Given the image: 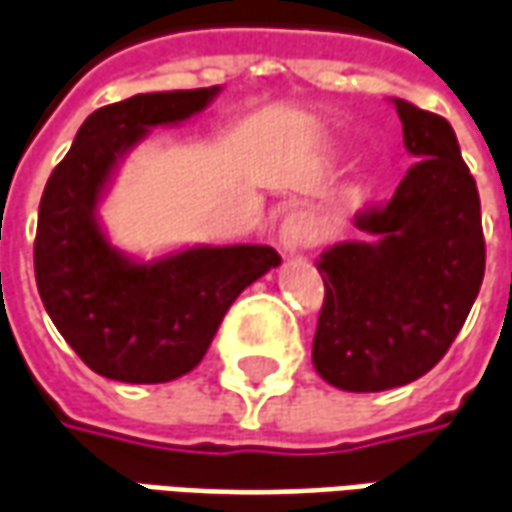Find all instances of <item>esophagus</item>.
<instances>
[{
  "mask_svg": "<svg viewBox=\"0 0 512 512\" xmlns=\"http://www.w3.org/2000/svg\"><path fill=\"white\" fill-rule=\"evenodd\" d=\"M311 232H314V224L308 218V212L302 210H291L285 212V218L280 221V229H277V241L283 246V252L294 255L305 249L311 243Z\"/></svg>",
  "mask_w": 512,
  "mask_h": 512,
  "instance_id": "34e87169",
  "label": "esophagus"
}]
</instances>
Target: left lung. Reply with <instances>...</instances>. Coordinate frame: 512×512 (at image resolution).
I'll return each instance as SVG.
<instances>
[{
    "label": "left lung",
    "instance_id": "8db88e82",
    "mask_svg": "<svg viewBox=\"0 0 512 512\" xmlns=\"http://www.w3.org/2000/svg\"><path fill=\"white\" fill-rule=\"evenodd\" d=\"M415 156L387 207L356 215L364 241L333 243L316 260L325 305L314 367L344 392L412 384L446 356L485 277L479 193L454 128L395 100Z\"/></svg>",
    "mask_w": 512,
    "mask_h": 512
}]
</instances>
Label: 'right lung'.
I'll return each mask as SVG.
<instances>
[{
	"label": "right lung",
	"mask_w": 512,
	"mask_h": 512,
	"mask_svg": "<svg viewBox=\"0 0 512 512\" xmlns=\"http://www.w3.org/2000/svg\"><path fill=\"white\" fill-rule=\"evenodd\" d=\"M221 86L151 92L89 114L38 204L36 283L52 325L97 375L165 384L198 367L246 285L280 266L263 243L187 246L142 260L100 224L123 159L159 125L187 123Z\"/></svg>",
	"instance_id": "obj_1"
}]
</instances>
